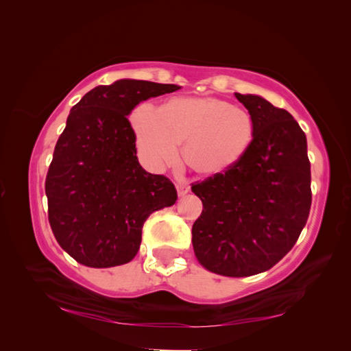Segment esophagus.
I'll return each instance as SVG.
<instances>
[{"label":"esophagus","instance_id":"esophagus-1","mask_svg":"<svg viewBox=\"0 0 351 351\" xmlns=\"http://www.w3.org/2000/svg\"><path fill=\"white\" fill-rule=\"evenodd\" d=\"M189 190H190V187H189L187 184H184V183H178V184H177V193H178V196L187 195Z\"/></svg>","mask_w":351,"mask_h":351}]
</instances>
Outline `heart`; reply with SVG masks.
<instances>
[{"mask_svg": "<svg viewBox=\"0 0 351 351\" xmlns=\"http://www.w3.org/2000/svg\"><path fill=\"white\" fill-rule=\"evenodd\" d=\"M130 121L137 151L154 168L174 162L183 145L186 164L200 176H217L236 167L254 139V120L243 107L224 99L180 97L162 111L142 102Z\"/></svg>", "mask_w": 351, "mask_h": 351, "instance_id": "heart-1", "label": "heart"}]
</instances>
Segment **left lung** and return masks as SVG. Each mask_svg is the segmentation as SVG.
Instances as JSON below:
<instances>
[{
  "instance_id": "1",
  "label": "left lung",
  "mask_w": 351,
  "mask_h": 351,
  "mask_svg": "<svg viewBox=\"0 0 351 351\" xmlns=\"http://www.w3.org/2000/svg\"><path fill=\"white\" fill-rule=\"evenodd\" d=\"M254 120V139L228 171L192 184L200 217L192 227L197 262L224 277L271 269L299 239L312 205L306 134L293 115L256 95L236 93Z\"/></svg>"
}]
</instances>
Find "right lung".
<instances>
[{
	"mask_svg": "<svg viewBox=\"0 0 351 351\" xmlns=\"http://www.w3.org/2000/svg\"><path fill=\"white\" fill-rule=\"evenodd\" d=\"M176 84L123 79L97 86L74 105L48 168V221L60 246L84 267L111 268L139 252L152 212L177 190L145 171L127 115L137 104L176 92Z\"/></svg>",
	"mask_w": 351,
	"mask_h": 351,
	"instance_id": "right-lung-1",
	"label": "right lung"
}]
</instances>
